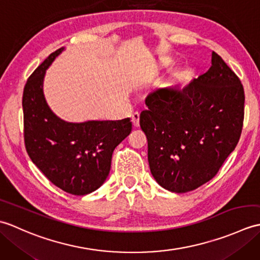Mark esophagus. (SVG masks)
Here are the masks:
<instances>
[{
  "label": "esophagus",
  "instance_id": "obj_1",
  "mask_svg": "<svg viewBox=\"0 0 260 260\" xmlns=\"http://www.w3.org/2000/svg\"><path fill=\"white\" fill-rule=\"evenodd\" d=\"M132 123H133L135 127L140 126V114L137 112L132 115Z\"/></svg>",
  "mask_w": 260,
  "mask_h": 260
}]
</instances>
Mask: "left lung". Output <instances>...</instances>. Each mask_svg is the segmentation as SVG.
Masks as SVG:
<instances>
[{
	"label": "left lung",
	"instance_id": "obj_1",
	"mask_svg": "<svg viewBox=\"0 0 260 260\" xmlns=\"http://www.w3.org/2000/svg\"><path fill=\"white\" fill-rule=\"evenodd\" d=\"M140 115L151 173L165 190L185 193L207 183L235 150L244 121L240 79L212 52L211 67L184 88L152 91Z\"/></svg>",
	"mask_w": 260,
	"mask_h": 260
}]
</instances>
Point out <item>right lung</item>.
Segmentation results:
<instances>
[{
  "mask_svg": "<svg viewBox=\"0 0 260 260\" xmlns=\"http://www.w3.org/2000/svg\"><path fill=\"white\" fill-rule=\"evenodd\" d=\"M52 52L27 79L22 98L24 143L31 161L64 192L85 196L106 181L112 155L132 132L131 118L69 123L54 114L43 93L46 70L63 51Z\"/></svg>",
  "mask_w": 260,
  "mask_h": 260,
  "instance_id": "right-lung-1",
  "label": "right lung"
}]
</instances>
